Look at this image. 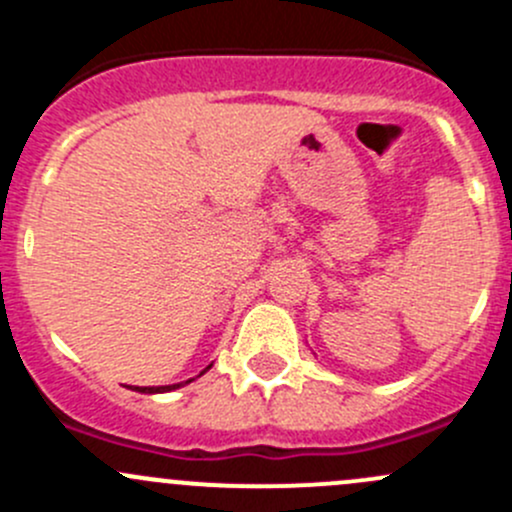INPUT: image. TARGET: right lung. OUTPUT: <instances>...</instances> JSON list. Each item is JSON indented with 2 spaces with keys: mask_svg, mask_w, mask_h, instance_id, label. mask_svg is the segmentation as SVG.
<instances>
[{
  "mask_svg": "<svg viewBox=\"0 0 512 512\" xmlns=\"http://www.w3.org/2000/svg\"><path fill=\"white\" fill-rule=\"evenodd\" d=\"M213 366V364H210ZM208 366V369H210ZM205 369V371H208ZM205 371H200V374H205ZM190 381L193 379H188V381H180V384H170V386H136V391H141V394H163V391H173V389H180V386L183 384H190Z\"/></svg>",
  "mask_w": 512,
  "mask_h": 512,
  "instance_id": "1",
  "label": "right lung"
}]
</instances>
